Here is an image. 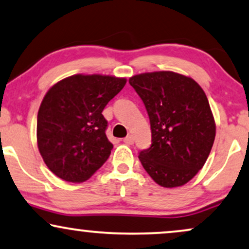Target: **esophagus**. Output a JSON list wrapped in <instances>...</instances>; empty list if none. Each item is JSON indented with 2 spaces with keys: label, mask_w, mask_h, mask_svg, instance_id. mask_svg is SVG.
<instances>
[{
  "label": "esophagus",
  "mask_w": 249,
  "mask_h": 249,
  "mask_svg": "<svg viewBox=\"0 0 249 249\" xmlns=\"http://www.w3.org/2000/svg\"><path fill=\"white\" fill-rule=\"evenodd\" d=\"M124 142L127 144H132L134 142V138L132 137V135H127L126 138H124Z\"/></svg>",
  "instance_id": "34e87169"
}]
</instances>
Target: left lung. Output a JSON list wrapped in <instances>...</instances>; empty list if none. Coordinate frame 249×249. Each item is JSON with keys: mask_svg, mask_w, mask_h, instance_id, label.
I'll return each mask as SVG.
<instances>
[{"mask_svg": "<svg viewBox=\"0 0 249 249\" xmlns=\"http://www.w3.org/2000/svg\"><path fill=\"white\" fill-rule=\"evenodd\" d=\"M128 83L146 107L152 130L141 164L160 186H182L202 169L215 140L206 93L191 77L172 71L135 74Z\"/></svg>", "mask_w": 249, "mask_h": 249, "instance_id": "left-lung-1", "label": "left lung"}]
</instances>
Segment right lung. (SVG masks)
I'll return each mask as SVG.
<instances>
[{"mask_svg": "<svg viewBox=\"0 0 249 249\" xmlns=\"http://www.w3.org/2000/svg\"><path fill=\"white\" fill-rule=\"evenodd\" d=\"M126 78L74 74L50 87L37 112V148L53 174L83 182L103 165L112 149L102 111Z\"/></svg>", "mask_w": 249, "mask_h": 249, "instance_id": "1", "label": "right lung"}]
</instances>
